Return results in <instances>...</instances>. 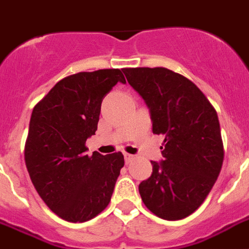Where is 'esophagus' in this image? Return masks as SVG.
I'll return each mask as SVG.
<instances>
[{
    "mask_svg": "<svg viewBox=\"0 0 249 249\" xmlns=\"http://www.w3.org/2000/svg\"><path fill=\"white\" fill-rule=\"evenodd\" d=\"M123 155H124V160H126V164H128L129 161H132V160L135 159V157H133V155H131V154H128V153H124Z\"/></svg>",
    "mask_w": 249,
    "mask_h": 249,
    "instance_id": "esophagus-1",
    "label": "esophagus"
}]
</instances>
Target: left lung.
<instances>
[{
  "label": "left lung",
  "mask_w": 249,
  "mask_h": 249,
  "mask_svg": "<svg viewBox=\"0 0 249 249\" xmlns=\"http://www.w3.org/2000/svg\"><path fill=\"white\" fill-rule=\"evenodd\" d=\"M151 113L153 132L164 135L161 163L139 186L157 216L180 220L198 209L216 182L224 160L215 108L191 80L164 67L123 69Z\"/></svg>",
  "instance_id": "1"
}]
</instances>
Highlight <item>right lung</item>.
Listing matches in <instances>:
<instances>
[{"label": "right lung", "mask_w": 249, "mask_h": 249, "mask_svg": "<svg viewBox=\"0 0 249 249\" xmlns=\"http://www.w3.org/2000/svg\"><path fill=\"white\" fill-rule=\"evenodd\" d=\"M118 81L126 83L118 69L70 75L33 109L24 150L29 176L47 206L70 223L90 220L108 206L124 165L121 151L85 154L103 98Z\"/></svg>", "instance_id": "right-lung-1"}]
</instances>
